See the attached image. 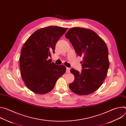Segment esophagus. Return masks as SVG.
Segmentation results:
<instances>
[{"instance_id":"1","label":"esophagus","mask_w":126,"mask_h":126,"mask_svg":"<svg viewBox=\"0 0 126 126\" xmlns=\"http://www.w3.org/2000/svg\"><path fill=\"white\" fill-rule=\"evenodd\" d=\"M70 68L67 67L66 68V73H70Z\"/></svg>"}]
</instances>
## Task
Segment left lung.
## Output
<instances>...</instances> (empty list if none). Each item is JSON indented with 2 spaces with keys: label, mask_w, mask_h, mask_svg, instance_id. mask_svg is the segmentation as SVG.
<instances>
[{
  "label": "left lung",
  "mask_w": 126,
  "mask_h": 126,
  "mask_svg": "<svg viewBox=\"0 0 126 126\" xmlns=\"http://www.w3.org/2000/svg\"><path fill=\"white\" fill-rule=\"evenodd\" d=\"M65 37L72 43L77 54L83 57L81 73L74 69L70 70L75 79L69 84V88L79 95L90 94L102 85L108 71L107 45L97 33L84 28H71Z\"/></svg>",
  "instance_id": "obj_1"
}]
</instances>
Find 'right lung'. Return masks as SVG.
Here are the masks:
<instances>
[{"label": "right lung", "instance_id": "obj_1", "mask_svg": "<svg viewBox=\"0 0 126 126\" xmlns=\"http://www.w3.org/2000/svg\"><path fill=\"white\" fill-rule=\"evenodd\" d=\"M68 28L48 26L34 32L24 43L20 57L21 74L26 86L35 93L51 91L66 72L48 57L55 52L56 44Z\"/></svg>", "mask_w": 126, "mask_h": 126}]
</instances>
